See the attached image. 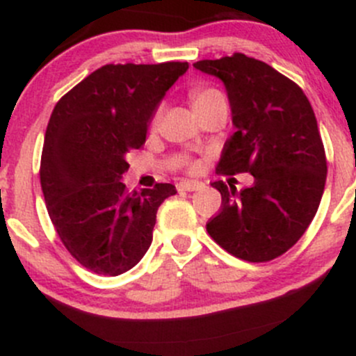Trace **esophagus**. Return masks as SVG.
<instances>
[{
  "instance_id": "1",
  "label": "esophagus",
  "mask_w": 356,
  "mask_h": 356,
  "mask_svg": "<svg viewBox=\"0 0 356 356\" xmlns=\"http://www.w3.org/2000/svg\"><path fill=\"white\" fill-rule=\"evenodd\" d=\"M202 183L197 181V179H181L178 185L179 190H185V192H195V190L202 188Z\"/></svg>"
}]
</instances>
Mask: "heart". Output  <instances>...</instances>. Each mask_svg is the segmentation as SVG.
Returning a JSON list of instances; mask_svg holds the SVG:
<instances>
[{"mask_svg":"<svg viewBox=\"0 0 356 356\" xmlns=\"http://www.w3.org/2000/svg\"><path fill=\"white\" fill-rule=\"evenodd\" d=\"M190 99H192L195 111L205 108V106L214 104V102H226V97L222 96L221 90L214 89V87H193L190 90Z\"/></svg>","mask_w":356,"mask_h":356,"instance_id":"b5f03b06","label":"heart"}]
</instances>
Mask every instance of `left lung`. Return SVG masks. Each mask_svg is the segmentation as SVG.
I'll list each match as a JSON object with an SVG mask.
<instances>
[{
	"instance_id": "1",
	"label": "left lung",
	"mask_w": 356,
	"mask_h": 356,
	"mask_svg": "<svg viewBox=\"0 0 356 356\" xmlns=\"http://www.w3.org/2000/svg\"><path fill=\"white\" fill-rule=\"evenodd\" d=\"M193 67L222 80L236 128L216 173L254 177L240 192L212 183L222 202L207 233L241 260L280 257L309 228L324 193L327 161L312 106L293 80L241 53Z\"/></svg>"
}]
</instances>
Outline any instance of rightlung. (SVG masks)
<instances>
[{
  "label": "right lung",
  "instance_id": "right-lung-1",
  "mask_svg": "<svg viewBox=\"0 0 356 356\" xmlns=\"http://www.w3.org/2000/svg\"><path fill=\"white\" fill-rule=\"evenodd\" d=\"M186 61L104 65L56 102L44 135L41 186L51 222L86 269L118 276L152 241L156 212L171 183L127 190V152L140 149L157 106Z\"/></svg>",
  "mask_w": 356,
  "mask_h": 356
}]
</instances>
